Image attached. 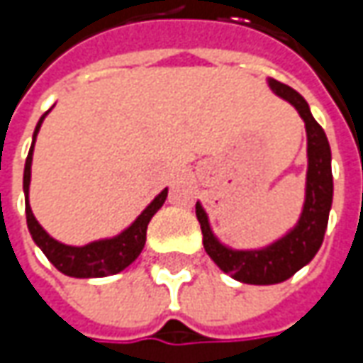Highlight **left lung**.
I'll return each instance as SVG.
<instances>
[{
	"label": "left lung",
	"mask_w": 363,
	"mask_h": 363,
	"mask_svg": "<svg viewBox=\"0 0 363 363\" xmlns=\"http://www.w3.org/2000/svg\"><path fill=\"white\" fill-rule=\"evenodd\" d=\"M269 86L277 96L297 108L307 131V184L299 222L285 236L262 248L236 250L218 240L210 228V220L202 203H196V216L202 226L206 252L222 271L246 285H277L309 264L321 248L333 202L331 149L325 131L313 119L307 101L299 92L274 78H269Z\"/></svg>",
	"instance_id": "8db88e82"
}]
</instances>
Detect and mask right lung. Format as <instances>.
I'll return each instance as SVG.
<instances>
[{
  "instance_id": "right-lung-1",
  "label": "right lung",
  "mask_w": 363,
  "mask_h": 363,
  "mask_svg": "<svg viewBox=\"0 0 363 363\" xmlns=\"http://www.w3.org/2000/svg\"><path fill=\"white\" fill-rule=\"evenodd\" d=\"M48 113H44L40 117V121H38V125H35L32 147H30L26 167H23V194H26L28 230H30L34 242L40 246V250L46 255L50 262L60 272L68 274V277H74V279H99V277L117 274L123 269H127L133 260L141 255L147 240V224L151 222V218L155 216V212L165 202L167 188L163 189L161 194H157L153 198V202L149 203L145 210L135 218V222H133L131 226H127L117 236L94 240V242L84 244V246H70V244L58 242L56 238H52L48 232L40 226V222L35 220L34 212L30 208V200H28L30 179H32V155H34L35 137H38V131H40V127H42V123H44Z\"/></svg>"
}]
</instances>
